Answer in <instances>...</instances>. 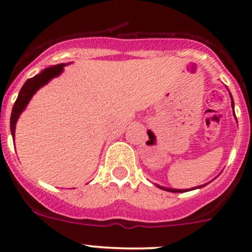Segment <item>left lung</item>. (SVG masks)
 I'll return each mask as SVG.
<instances>
[{
  "label": "left lung",
  "instance_id": "1",
  "mask_svg": "<svg viewBox=\"0 0 252 252\" xmlns=\"http://www.w3.org/2000/svg\"><path fill=\"white\" fill-rule=\"evenodd\" d=\"M230 95V99H232V108L233 110H234V102H233V97L232 94L229 93ZM234 116H235V113H234ZM235 120H237V118H235ZM206 186V184H203V186H198V187H194V188H190L188 189V190H193V189H199V188H203V187ZM158 188L162 189V190H167V191H172V193H183V191H188L187 189H173V188H166V187H162V186H159V184H157Z\"/></svg>",
  "mask_w": 252,
  "mask_h": 252
}]
</instances>
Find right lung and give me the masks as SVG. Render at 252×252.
Wrapping results in <instances>:
<instances>
[{"mask_svg": "<svg viewBox=\"0 0 252 252\" xmlns=\"http://www.w3.org/2000/svg\"><path fill=\"white\" fill-rule=\"evenodd\" d=\"M66 64H58V65L48 66V68L43 69L40 74L35 75V76L31 77V79L27 80L24 86H23L22 90L19 91V94H18L17 100H15L14 105H13L12 114H10V133H12L13 138H14L15 136V125H17L18 119L22 115V113L24 111V109L27 108V105L29 104L32 95L35 94L41 87L47 85L52 79L59 76V75L63 72L64 66Z\"/></svg>", "mask_w": 252, "mask_h": 252, "instance_id": "1", "label": "right lung"}]
</instances>
